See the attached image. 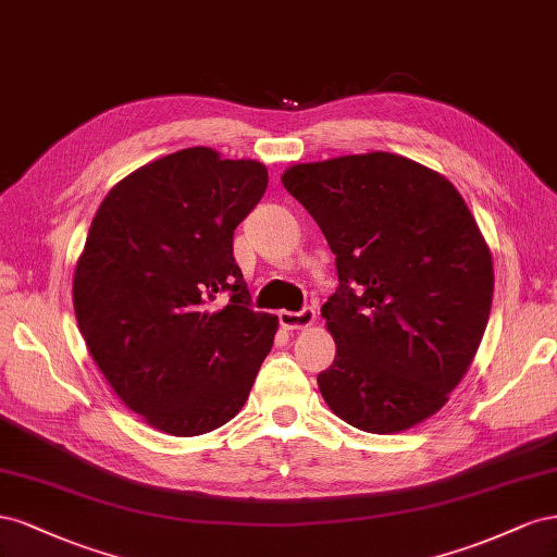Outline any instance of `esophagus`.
I'll list each match as a JSON object with an SVG mask.
<instances>
[{
    "mask_svg": "<svg viewBox=\"0 0 557 557\" xmlns=\"http://www.w3.org/2000/svg\"><path fill=\"white\" fill-rule=\"evenodd\" d=\"M314 310L312 308H304L298 312H289V310H282L280 312V324L284 329H306L314 322Z\"/></svg>",
    "mask_w": 557,
    "mask_h": 557,
    "instance_id": "obj_1",
    "label": "esophagus"
}]
</instances>
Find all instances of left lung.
Returning <instances> with one entry per match:
<instances>
[{
    "label": "left lung",
    "instance_id": "left-lung-1",
    "mask_svg": "<svg viewBox=\"0 0 557 557\" xmlns=\"http://www.w3.org/2000/svg\"><path fill=\"white\" fill-rule=\"evenodd\" d=\"M282 184L336 253L338 289L322 306L336 338V359L317 375L324 401L371 434L434 416L481 345L495 289L465 198L385 151L294 165Z\"/></svg>",
    "mask_w": 557,
    "mask_h": 557
}]
</instances>
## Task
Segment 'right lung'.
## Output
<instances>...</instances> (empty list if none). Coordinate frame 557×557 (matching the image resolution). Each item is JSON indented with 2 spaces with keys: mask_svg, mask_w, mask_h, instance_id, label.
<instances>
[{
  "mask_svg": "<svg viewBox=\"0 0 557 557\" xmlns=\"http://www.w3.org/2000/svg\"><path fill=\"white\" fill-rule=\"evenodd\" d=\"M265 186L257 161L182 149L119 182L92 219L74 273L78 331L121 401L165 434L233 420L273 347L277 317L251 308L233 257Z\"/></svg>",
  "mask_w": 557,
  "mask_h": 557,
  "instance_id": "obj_1",
  "label": "right lung"
}]
</instances>
